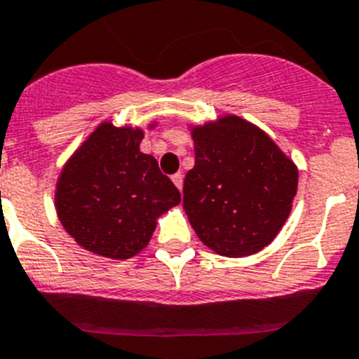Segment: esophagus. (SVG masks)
Here are the masks:
<instances>
[{
    "instance_id": "esophagus-1",
    "label": "esophagus",
    "mask_w": 359,
    "mask_h": 359,
    "mask_svg": "<svg viewBox=\"0 0 359 359\" xmlns=\"http://www.w3.org/2000/svg\"><path fill=\"white\" fill-rule=\"evenodd\" d=\"M172 180H173V184L179 187V191H182V186H184V175H182V173H175V175L172 177Z\"/></svg>"
}]
</instances>
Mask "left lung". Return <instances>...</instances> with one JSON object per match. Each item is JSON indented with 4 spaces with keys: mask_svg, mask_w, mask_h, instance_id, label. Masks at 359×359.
<instances>
[{
    "mask_svg": "<svg viewBox=\"0 0 359 359\" xmlns=\"http://www.w3.org/2000/svg\"><path fill=\"white\" fill-rule=\"evenodd\" d=\"M195 166L184 211L205 247L245 257L273 241L292 211L299 170L270 135L234 114L191 127Z\"/></svg>",
    "mask_w": 359,
    "mask_h": 359,
    "instance_id": "1",
    "label": "left lung"
}]
</instances>
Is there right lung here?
I'll return each instance as SVG.
<instances>
[{
	"mask_svg": "<svg viewBox=\"0 0 359 359\" xmlns=\"http://www.w3.org/2000/svg\"><path fill=\"white\" fill-rule=\"evenodd\" d=\"M143 137V128L103 121L60 172L57 216L93 254L130 259L150 243L157 218L180 203L179 189L163 175L156 157L140 150Z\"/></svg>",
	"mask_w": 359,
	"mask_h": 359,
	"instance_id": "obj_1",
	"label": "right lung"
}]
</instances>
